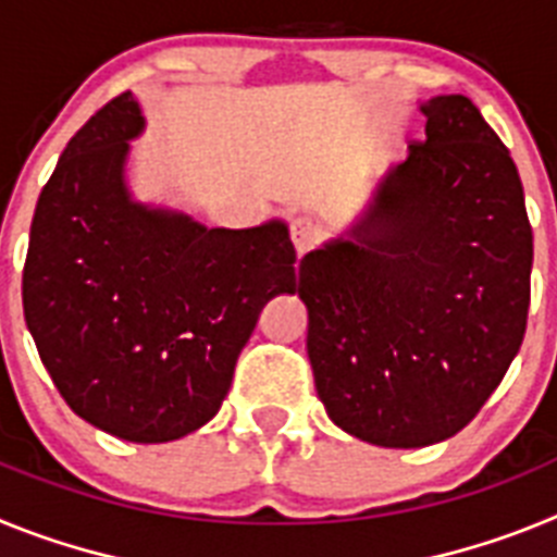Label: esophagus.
Returning a JSON list of instances; mask_svg holds the SVG:
<instances>
[{
  "label": "esophagus",
  "mask_w": 557,
  "mask_h": 557,
  "mask_svg": "<svg viewBox=\"0 0 557 557\" xmlns=\"http://www.w3.org/2000/svg\"><path fill=\"white\" fill-rule=\"evenodd\" d=\"M289 234H293V245L298 256H304L321 239V223L312 218H295L293 225H289Z\"/></svg>",
  "instance_id": "34e87169"
}]
</instances>
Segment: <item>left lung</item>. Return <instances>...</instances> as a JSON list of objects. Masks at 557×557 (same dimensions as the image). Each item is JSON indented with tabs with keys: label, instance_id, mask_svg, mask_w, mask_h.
<instances>
[{
	"label": "left lung",
	"instance_id": "obj_1",
	"mask_svg": "<svg viewBox=\"0 0 557 557\" xmlns=\"http://www.w3.org/2000/svg\"><path fill=\"white\" fill-rule=\"evenodd\" d=\"M418 111L426 139L298 270L326 416L385 449L469 424L519 354L530 307L533 228L508 147L469 97Z\"/></svg>",
	"mask_w": 557,
	"mask_h": 557
}]
</instances>
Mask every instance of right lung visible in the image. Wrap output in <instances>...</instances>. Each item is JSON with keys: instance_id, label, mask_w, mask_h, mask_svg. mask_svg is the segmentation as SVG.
Masks as SVG:
<instances>
[{"instance_id": "obj_1", "label": "right lung", "mask_w": 557, "mask_h": 557, "mask_svg": "<svg viewBox=\"0 0 557 557\" xmlns=\"http://www.w3.org/2000/svg\"><path fill=\"white\" fill-rule=\"evenodd\" d=\"M145 113L131 91L69 139L44 186L24 321L72 412L131 444L200 430L270 298L295 293L284 220L209 228L127 181Z\"/></svg>"}]
</instances>
